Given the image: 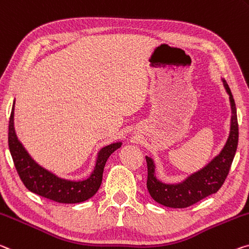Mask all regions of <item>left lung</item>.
I'll return each mask as SVG.
<instances>
[{
  "instance_id": "8db88e82",
  "label": "left lung",
  "mask_w": 249,
  "mask_h": 249,
  "mask_svg": "<svg viewBox=\"0 0 249 249\" xmlns=\"http://www.w3.org/2000/svg\"><path fill=\"white\" fill-rule=\"evenodd\" d=\"M224 88L230 96L231 108V131L226 144L218 155L206 166L193 173L183 181L176 184L163 183L156 177L155 163L152 157L145 156L147 163V189L152 198L160 205L172 208H185L196 204L205 197L215 194L222 187L230 173L232 160L238 145V123L234 97L225 80Z\"/></svg>"
}]
</instances>
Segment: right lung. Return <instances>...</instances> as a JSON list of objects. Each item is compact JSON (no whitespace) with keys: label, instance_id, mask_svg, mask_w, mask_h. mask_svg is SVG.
<instances>
[{"label":"right lung","instance_id":"1","mask_svg":"<svg viewBox=\"0 0 249 249\" xmlns=\"http://www.w3.org/2000/svg\"><path fill=\"white\" fill-rule=\"evenodd\" d=\"M14 105L15 101L9 122V148L18 174L25 187L34 194L63 204L82 203L95 195L102 184L106 160L110 154L121 147L122 142L106 145L98 151L95 166L88 178H62L37 164L18 139L14 128Z\"/></svg>","mask_w":249,"mask_h":249}]
</instances>
